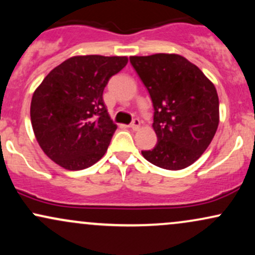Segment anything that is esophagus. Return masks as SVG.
Returning a JSON list of instances; mask_svg holds the SVG:
<instances>
[{"mask_svg": "<svg viewBox=\"0 0 255 255\" xmlns=\"http://www.w3.org/2000/svg\"><path fill=\"white\" fill-rule=\"evenodd\" d=\"M129 127H130L133 130H136L137 128L140 127V120H139V119H134L133 121H131V124H130Z\"/></svg>", "mask_w": 255, "mask_h": 255, "instance_id": "1", "label": "esophagus"}]
</instances>
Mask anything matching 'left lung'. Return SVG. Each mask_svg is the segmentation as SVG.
I'll list each match as a JSON object with an SVG mask.
<instances>
[{"label":"left lung","instance_id":"left-lung-1","mask_svg":"<svg viewBox=\"0 0 255 255\" xmlns=\"http://www.w3.org/2000/svg\"><path fill=\"white\" fill-rule=\"evenodd\" d=\"M129 61L153 104L157 144L141 151L146 160L166 170H180L211 144L219 124L215 85L195 64L175 54L131 56Z\"/></svg>","mask_w":255,"mask_h":255}]
</instances>
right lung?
Wrapping results in <instances>:
<instances>
[{"label":"right lung","instance_id":"right-lung-1","mask_svg":"<svg viewBox=\"0 0 255 255\" xmlns=\"http://www.w3.org/2000/svg\"><path fill=\"white\" fill-rule=\"evenodd\" d=\"M127 62L126 56L71 57L34 91L32 128L44 153L56 164L83 170L104 156L118 126L108 114L103 91Z\"/></svg>","mask_w":255,"mask_h":255}]
</instances>
